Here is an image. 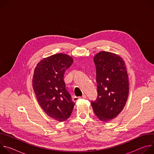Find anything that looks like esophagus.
Segmentation results:
<instances>
[{"instance_id": "obj_1", "label": "esophagus", "mask_w": 154, "mask_h": 154, "mask_svg": "<svg viewBox=\"0 0 154 154\" xmlns=\"http://www.w3.org/2000/svg\"><path fill=\"white\" fill-rule=\"evenodd\" d=\"M86 96L85 95H83V96H81V97H76V96H75V97H74V98H73V100H74V102H77L78 100H79V99H86Z\"/></svg>"}]
</instances>
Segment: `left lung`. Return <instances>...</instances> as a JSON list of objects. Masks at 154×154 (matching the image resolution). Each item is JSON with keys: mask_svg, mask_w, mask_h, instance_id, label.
Instances as JSON below:
<instances>
[{"mask_svg": "<svg viewBox=\"0 0 154 154\" xmlns=\"http://www.w3.org/2000/svg\"><path fill=\"white\" fill-rule=\"evenodd\" d=\"M97 97L91 101L95 115L103 122L115 118L127 102L129 83L124 61L117 54L101 51L94 57Z\"/></svg>", "mask_w": 154, "mask_h": 154, "instance_id": "obj_1", "label": "left lung"}]
</instances>
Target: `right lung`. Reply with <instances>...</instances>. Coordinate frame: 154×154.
<instances>
[{
  "instance_id": "obj_1",
  "label": "right lung",
  "mask_w": 154,
  "mask_h": 154,
  "mask_svg": "<svg viewBox=\"0 0 154 154\" xmlns=\"http://www.w3.org/2000/svg\"><path fill=\"white\" fill-rule=\"evenodd\" d=\"M73 61L68 55L57 54L41 60L34 71L32 85L38 102L49 116L60 122L71 116L75 105L63 79Z\"/></svg>"
}]
</instances>
